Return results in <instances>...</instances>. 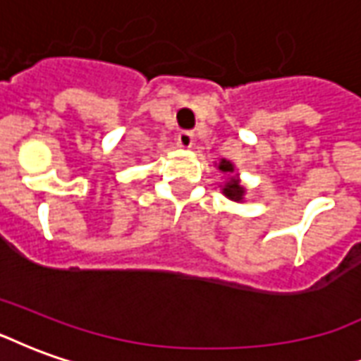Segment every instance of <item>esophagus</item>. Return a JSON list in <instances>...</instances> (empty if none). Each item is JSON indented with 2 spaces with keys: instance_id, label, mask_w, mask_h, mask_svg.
I'll return each mask as SVG.
<instances>
[{
  "instance_id": "1",
  "label": "esophagus",
  "mask_w": 361,
  "mask_h": 361,
  "mask_svg": "<svg viewBox=\"0 0 361 361\" xmlns=\"http://www.w3.org/2000/svg\"><path fill=\"white\" fill-rule=\"evenodd\" d=\"M193 142H195V135L191 133V131H181V133H178V145H180L181 149H191Z\"/></svg>"
}]
</instances>
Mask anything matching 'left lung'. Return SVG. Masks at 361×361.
<instances>
[{
  "label": "left lung",
  "mask_w": 361,
  "mask_h": 361,
  "mask_svg": "<svg viewBox=\"0 0 361 361\" xmlns=\"http://www.w3.org/2000/svg\"><path fill=\"white\" fill-rule=\"evenodd\" d=\"M219 170L224 173H234V164L230 162V160H220ZM222 193L228 197V199H232V201H242L243 193H245V189L240 185V180L238 178H230V180L224 183V188H222Z\"/></svg>",
  "instance_id": "obj_1"
}]
</instances>
